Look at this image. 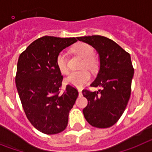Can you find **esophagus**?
<instances>
[{"label":"esophagus","instance_id":"esophagus-1","mask_svg":"<svg viewBox=\"0 0 152 152\" xmlns=\"http://www.w3.org/2000/svg\"><path fill=\"white\" fill-rule=\"evenodd\" d=\"M78 92H79V95H80V96H81V95H82V89H78Z\"/></svg>","mask_w":152,"mask_h":152}]
</instances>
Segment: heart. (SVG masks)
Listing matches in <instances>:
<instances>
[{
  "label": "heart",
  "instance_id": "obj_1",
  "mask_svg": "<svg viewBox=\"0 0 152 152\" xmlns=\"http://www.w3.org/2000/svg\"><path fill=\"white\" fill-rule=\"evenodd\" d=\"M72 51L77 56L83 58L80 64V71L72 72L66 78V82L68 84L76 87H82L90 80V73L86 69H88L90 72H96L99 68V60L94 55V49L90 44L84 42H79L72 47ZM56 66L63 74H66L69 71L68 60L63 52L58 54L56 59Z\"/></svg>",
  "mask_w": 152,
  "mask_h": 152
}]
</instances>
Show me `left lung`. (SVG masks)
I'll return each mask as SVG.
<instances>
[{
    "label": "left lung",
    "instance_id": "8db88e82",
    "mask_svg": "<svg viewBox=\"0 0 152 152\" xmlns=\"http://www.w3.org/2000/svg\"><path fill=\"white\" fill-rule=\"evenodd\" d=\"M77 39L94 47L100 61L99 70L91 86L102 89L95 92L83 90L88 100L83 110L84 117L94 127H111L123 114L131 95L134 68L130 54L105 37L93 35Z\"/></svg>",
    "mask_w": 152,
    "mask_h": 152
}]
</instances>
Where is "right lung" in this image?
I'll return each mask as SVG.
<instances>
[{
	"instance_id": "obj_1",
	"label": "right lung",
	"mask_w": 152,
	"mask_h": 152,
	"mask_svg": "<svg viewBox=\"0 0 152 152\" xmlns=\"http://www.w3.org/2000/svg\"><path fill=\"white\" fill-rule=\"evenodd\" d=\"M76 38L45 36L29 45L20 55L15 83L27 118L37 130L47 134L63 132L69 113L78 97L77 89L66 85L60 92L63 76L56 56Z\"/></svg>"
}]
</instances>
